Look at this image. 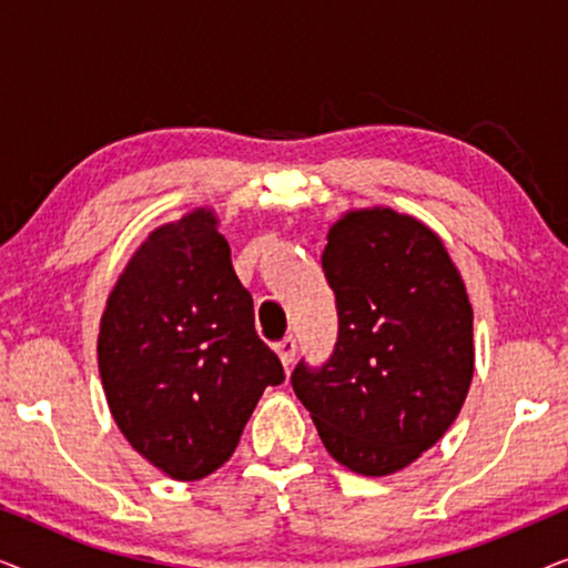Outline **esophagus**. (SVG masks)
Listing matches in <instances>:
<instances>
[{"instance_id":"esophagus-1","label":"esophagus","mask_w":568,"mask_h":568,"mask_svg":"<svg viewBox=\"0 0 568 568\" xmlns=\"http://www.w3.org/2000/svg\"><path fill=\"white\" fill-rule=\"evenodd\" d=\"M276 354H278V359H282V364L286 369L292 367V362H294V356H297V341H294L292 336H286V338H282L276 344Z\"/></svg>"}]
</instances>
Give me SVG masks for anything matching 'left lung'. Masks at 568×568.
I'll list each match as a JSON object with an SVG mask.
<instances>
[{
    "mask_svg": "<svg viewBox=\"0 0 568 568\" xmlns=\"http://www.w3.org/2000/svg\"><path fill=\"white\" fill-rule=\"evenodd\" d=\"M323 271L338 338L292 387L323 445L359 476H390L437 445L473 379V307L447 247L424 222L359 209L333 224Z\"/></svg>",
    "mask_w": 568,
    "mask_h": 568,
    "instance_id": "8db88e82",
    "label": "left lung"
}]
</instances>
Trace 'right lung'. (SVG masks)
I'll return each instance as SVG.
<instances>
[{
	"instance_id": "add662e5",
	"label": "right lung",
	"mask_w": 568,
	"mask_h": 568,
	"mask_svg": "<svg viewBox=\"0 0 568 568\" xmlns=\"http://www.w3.org/2000/svg\"><path fill=\"white\" fill-rule=\"evenodd\" d=\"M98 367L121 434L154 468L199 480L230 460L284 367L255 333L212 209L162 224L131 255L100 321Z\"/></svg>"
}]
</instances>
